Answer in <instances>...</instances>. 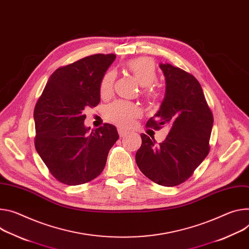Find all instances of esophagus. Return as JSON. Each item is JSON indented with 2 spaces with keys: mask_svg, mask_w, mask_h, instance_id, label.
<instances>
[{
  "mask_svg": "<svg viewBox=\"0 0 249 249\" xmlns=\"http://www.w3.org/2000/svg\"><path fill=\"white\" fill-rule=\"evenodd\" d=\"M118 133H119V136H120V137H125L126 135L128 134V132H126V131H124V130H122L121 128H119V129H118Z\"/></svg>",
  "mask_w": 249,
  "mask_h": 249,
  "instance_id": "esophagus-1",
  "label": "esophagus"
}]
</instances>
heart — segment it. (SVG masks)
I'll list each match as a JSON object with an SVG mask.
<instances>
[{
  "label": "heart",
  "instance_id": "1",
  "mask_svg": "<svg viewBox=\"0 0 249 249\" xmlns=\"http://www.w3.org/2000/svg\"><path fill=\"white\" fill-rule=\"evenodd\" d=\"M127 71L137 80L141 86H145L144 94L153 100L159 99L162 95L158 86L153 85L157 80L158 72L155 62L149 57H137L127 61ZM115 80V73L112 71H107L99 84L100 95L106 97L111 94L113 84ZM142 115V109L139 105L130 101L116 100L105 108L106 118L115 125L127 129L133 126L135 120Z\"/></svg>",
  "mask_w": 249,
  "mask_h": 249
}]
</instances>
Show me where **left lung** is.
<instances>
[{
	"mask_svg": "<svg viewBox=\"0 0 249 249\" xmlns=\"http://www.w3.org/2000/svg\"><path fill=\"white\" fill-rule=\"evenodd\" d=\"M160 67L166 77V95L146 126L160 130L168 124L171 129L159 144L142 133L136 163L154 183L175 187L186 182L208 156L213 116L193 74L169 63Z\"/></svg>",
	"mask_w": 249,
	"mask_h": 249,
	"instance_id": "obj_1",
	"label": "left lung"
}]
</instances>
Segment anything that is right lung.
<instances>
[{
  "mask_svg": "<svg viewBox=\"0 0 249 249\" xmlns=\"http://www.w3.org/2000/svg\"><path fill=\"white\" fill-rule=\"evenodd\" d=\"M115 54L97 53L60 66L50 76L34 111L35 147L58 182L77 186L98 177L119 139L115 126H84V109L100 102L99 84Z\"/></svg>",
  "mask_w": 249,
  "mask_h": 249,
  "instance_id": "1",
  "label": "right lung"
}]
</instances>
